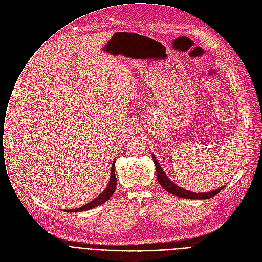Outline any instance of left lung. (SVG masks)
<instances>
[{"label": "left lung", "instance_id": "1", "mask_svg": "<svg viewBox=\"0 0 262 262\" xmlns=\"http://www.w3.org/2000/svg\"><path fill=\"white\" fill-rule=\"evenodd\" d=\"M152 160H154V163H155V166H156L157 180H158L159 184L168 193H171L176 196H179V197H182V198H188V199H207V198H212L215 195H217L225 187V186H222L217 190H214V191H211V192H206V193H194V192L185 190V189L179 187L178 185H176L174 183H172V181L169 180V178H167V176L165 174V172L161 168L160 163L158 162V160L156 159V157L154 155H152Z\"/></svg>", "mask_w": 262, "mask_h": 262}]
</instances>
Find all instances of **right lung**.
<instances>
[{"label":"right lung","mask_w":262,"mask_h":262,"mask_svg":"<svg viewBox=\"0 0 262 262\" xmlns=\"http://www.w3.org/2000/svg\"><path fill=\"white\" fill-rule=\"evenodd\" d=\"M115 163L116 161L113 162V165H112V172H111V178H110V182H108V185L106 187V189L104 190L98 197H96L94 200H92L91 202H89L88 204L81 206V207H78V208H73V210H63L64 212H67V213H74V212H83V211H88V210H91V208H94L100 204H102L103 202L107 201L112 196L113 194L115 193L116 191V188H117V178H116V173H115Z\"/></svg>","instance_id":"obj_1"}]
</instances>
